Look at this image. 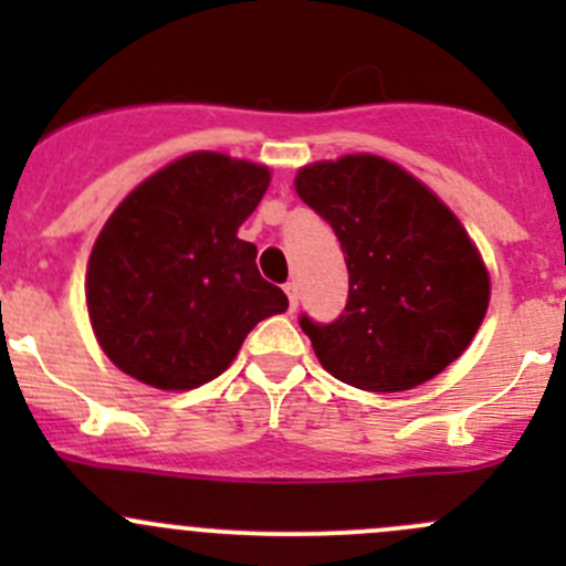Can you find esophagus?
Masks as SVG:
<instances>
[{
	"mask_svg": "<svg viewBox=\"0 0 566 566\" xmlns=\"http://www.w3.org/2000/svg\"><path fill=\"white\" fill-rule=\"evenodd\" d=\"M284 293H287V298H290V312L298 310V287H295V282L284 284Z\"/></svg>",
	"mask_w": 566,
	"mask_h": 566,
	"instance_id": "esophagus-1",
	"label": "esophagus"
}]
</instances>
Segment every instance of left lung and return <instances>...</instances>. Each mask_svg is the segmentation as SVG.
I'll return each mask as SVG.
<instances>
[{
    "label": "left lung",
    "mask_w": 566,
    "mask_h": 566,
    "mask_svg": "<svg viewBox=\"0 0 566 566\" xmlns=\"http://www.w3.org/2000/svg\"><path fill=\"white\" fill-rule=\"evenodd\" d=\"M295 191L334 227L350 279L336 323L301 317L325 373L394 394L458 361L488 315L490 273L449 205L373 153L306 164Z\"/></svg>",
    "instance_id": "8db88e82"
}]
</instances>
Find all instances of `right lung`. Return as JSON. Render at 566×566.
I'll list each match as a JSON object with an SVG mask.
<instances>
[{
	"instance_id": "add662e5",
	"label": "right lung",
	"mask_w": 566,
	"mask_h": 566,
	"mask_svg": "<svg viewBox=\"0 0 566 566\" xmlns=\"http://www.w3.org/2000/svg\"><path fill=\"white\" fill-rule=\"evenodd\" d=\"M271 186L265 164L197 150L142 180L90 251L84 295L101 350L119 373L161 391L219 378L260 319L287 295L238 238Z\"/></svg>"
}]
</instances>
